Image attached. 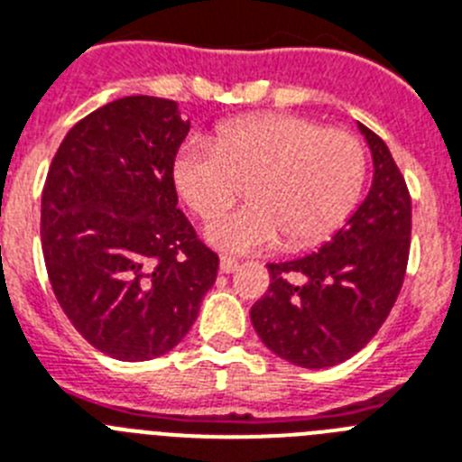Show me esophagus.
Masks as SVG:
<instances>
[{"label": "esophagus", "instance_id": "obj_1", "mask_svg": "<svg viewBox=\"0 0 462 462\" xmlns=\"http://www.w3.org/2000/svg\"><path fill=\"white\" fill-rule=\"evenodd\" d=\"M237 258H230V255H223V258H220V273L223 274H230V273H235V270H237Z\"/></svg>", "mask_w": 462, "mask_h": 462}]
</instances>
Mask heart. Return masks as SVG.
I'll return each mask as SVG.
<instances>
[{
	"label": "heart",
	"instance_id": "1",
	"mask_svg": "<svg viewBox=\"0 0 462 462\" xmlns=\"http://www.w3.org/2000/svg\"><path fill=\"white\" fill-rule=\"evenodd\" d=\"M366 159L350 131L296 115H255L220 126L216 143L189 138L173 159V183L195 213L225 211L249 183L251 207L208 220L204 237L251 254L284 237L305 249L338 230L362 192Z\"/></svg>",
	"mask_w": 462,
	"mask_h": 462
}]
</instances>
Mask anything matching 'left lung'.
I'll list each match as a JSON object with an SVG mask.
<instances>
[{
	"label": "left lung",
	"mask_w": 462,
	"mask_h": 462,
	"mask_svg": "<svg viewBox=\"0 0 462 462\" xmlns=\"http://www.w3.org/2000/svg\"><path fill=\"white\" fill-rule=\"evenodd\" d=\"M374 180L350 218L319 251L270 263V289L251 308L267 350L327 369L350 359L387 319L404 282L411 246V197L385 143L364 124Z\"/></svg>",
	"instance_id": "left-lung-1"
}]
</instances>
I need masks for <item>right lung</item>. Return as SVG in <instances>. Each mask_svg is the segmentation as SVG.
Listing matches in <instances>:
<instances>
[{
    "label": "right lung",
    "mask_w": 462,
    "mask_h": 462,
    "mask_svg": "<svg viewBox=\"0 0 462 462\" xmlns=\"http://www.w3.org/2000/svg\"><path fill=\"white\" fill-rule=\"evenodd\" d=\"M188 131L173 100H112L68 131L46 176L53 293L72 327L119 362L171 352L218 273L178 208L173 159Z\"/></svg>",
    "instance_id": "right-lung-1"
}]
</instances>
